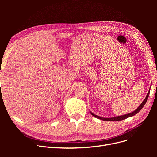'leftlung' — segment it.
I'll return each mask as SVG.
<instances>
[{
	"mask_svg": "<svg viewBox=\"0 0 157 157\" xmlns=\"http://www.w3.org/2000/svg\"><path fill=\"white\" fill-rule=\"evenodd\" d=\"M149 90H150V89H149ZM149 92L150 91H149V92H148V94H147V96L145 97L144 101L141 103V105L138 107H137L134 111H133V112H132L130 113L126 114V115H121V116H118V117H112V118H103V117H99L98 115H94V114L92 113V112H90V113H91L92 115L94 117H96V118H99V119H101V120H103V121H119L126 119V118H127L128 117H132V116L136 115L137 113H138L141 111V109L143 108V107L145 105V104L146 103V102L147 101V99H148V97L149 96Z\"/></svg>",
	"mask_w": 157,
	"mask_h": 157,
	"instance_id": "obj_1",
	"label": "left lung"
}]
</instances>
